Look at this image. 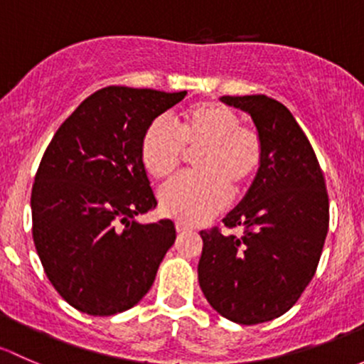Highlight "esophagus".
<instances>
[{
	"instance_id": "1",
	"label": "esophagus",
	"mask_w": 364,
	"mask_h": 364,
	"mask_svg": "<svg viewBox=\"0 0 364 364\" xmlns=\"http://www.w3.org/2000/svg\"><path fill=\"white\" fill-rule=\"evenodd\" d=\"M175 228H177V233H181V235L189 233V231L193 230V228L187 226V224H183V223H177V224H175Z\"/></svg>"
}]
</instances>
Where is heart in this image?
<instances>
[{
  "instance_id": "1",
  "label": "heart",
  "mask_w": 364,
  "mask_h": 364,
  "mask_svg": "<svg viewBox=\"0 0 364 364\" xmlns=\"http://www.w3.org/2000/svg\"><path fill=\"white\" fill-rule=\"evenodd\" d=\"M187 152L196 154L198 173L164 183L159 207L166 217L189 226L223 212L230 200L228 189L235 194L245 191L263 163L259 134L240 124L237 112L220 103L194 105L177 127L166 117H156L141 136V164L154 178L175 173Z\"/></svg>"
}]
</instances>
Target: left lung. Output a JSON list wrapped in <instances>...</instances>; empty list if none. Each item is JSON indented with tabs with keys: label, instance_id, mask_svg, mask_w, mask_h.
<instances>
[{
	"label": "left lung",
	"instance_id": "8db88e82",
	"mask_svg": "<svg viewBox=\"0 0 364 364\" xmlns=\"http://www.w3.org/2000/svg\"><path fill=\"white\" fill-rule=\"evenodd\" d=\"M247 112L263 141V163L243 200L223 219L240 237L201 231L198 280L213 310L238 324L284 316L319 264L329 224L324 175L289 110L264 95L223 96Z\"/></svg>",
	"mask_w": 364,
	"mask_h": 364
}]
</instances>
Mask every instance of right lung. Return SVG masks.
I'll return each instance as SVG.
<instances>
[{
    "instance_id": "right-lung-1",
    "label": "right lung",
    "mask_w": 364,
    "mask_h": 364,
    "mask_svg": "<svg viewBox=\"0 0 364 364\" xmlns=\"http://www.w3.org/2000/svg\"><path fill=\"white\" fill-rule=\"evenodd\" d=\"M187 92L110 85L55 131L31 191L33 240L45 273L73 309L114 316L136 305L177 238L156 208L140 144L147 126Z\"/></svg>"
}]
</instances>
